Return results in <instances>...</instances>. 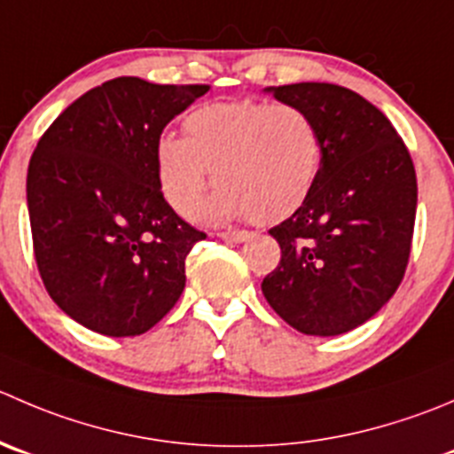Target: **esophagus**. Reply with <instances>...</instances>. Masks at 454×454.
<instances>
[{
    "label": "esophagus",
    "mask_w": 454,
    "mask_h": 454,
    "mask_svg": "<svg viewBox=\"0 0 454 454\" xmlns=\"http://www.w3.org/2000/svg\"><path fill=\"white\" fill-rule=\"evenodd\" d=\"M219 239L223 241H232V244H241V241H246L250 237V232L246 231H228V232H219Z\"/></svg>",
    "instance_id": "1"
}]
</instances>
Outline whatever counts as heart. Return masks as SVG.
Returning <instances> with one entry per match:
<instances>
[{
    "mask_svg": "<svg viewBox=\"0 0 454 454\" xmlns=\"http://www.w3.org/2000/svg\"><path fill=\"white\" fill-rule=\"evenodd\" d=\"M186 137L157 142V179L166 201L192 217L206 206L213 222L253 217L275 223L297 213L319 182L324 137L299 106L270 101L206 104L184 120Z\"/></svg>",
    "mask_w": 454,
    "mask_h": 454,
    "instance_id": "1",
    "label": "heart"
}]
</instances>
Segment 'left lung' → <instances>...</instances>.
<instances>
[{"mask_svg": "<svg viewBox=\"0 0 454 454\" xmlns=\"http://www.w3.org/2000/svg\"><path fill=\"white\" fill-rule=\"evenodd\" d=\"M266 92L315 117L324 164L306 204L268 231L281 259L262 293L294 330L334 337L371 319L402 284L417 213L415 166L388 117L348 88L301 82Z\"/></svg>", "mask_w": 454, "mask_h": 454, "instance_id": "left-lung-1", "label": "left lung"}]
</instances>
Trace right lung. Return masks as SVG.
<instances>
[{"label":"right lung","instance_id":"obj_1","mask_svg":"<svg viewBox=\"0 0 454 454\" xmlns=\"http://www.w3.org/2000/svg\"><path fill=\"white\" fill-rule=\"evenodd\" d=\"M208 88L110 79L74 99L30 157L35 262L52 301L88 330L146 333L186 286V254L206 235L164 200L155 151Z\"/></svg>","mask_w":454,"mask_h":454}]
</instances>
